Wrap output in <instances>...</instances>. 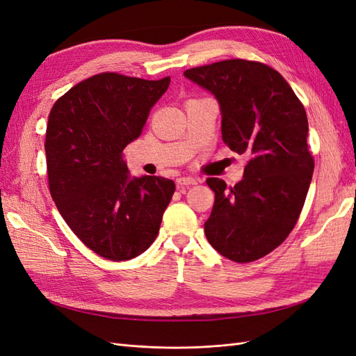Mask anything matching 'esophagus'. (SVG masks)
Instances as JSON below:
<instances>
[{"label": "esophagus", "mask_w": 356, "mask_h": 356, "mask_svg": "<svg viewBox=\"0 0 356 356\" xmlns=\"http://www.w3.org/2000/svg\"><path fill=\"white\" fill-rule=\"evenodd\" d=\"M193 184H197V179L196 178L181 177V178L177 179V186L178 187H186V186H193Z\"/></svg>", "instance_id": "1"}]
</instances>
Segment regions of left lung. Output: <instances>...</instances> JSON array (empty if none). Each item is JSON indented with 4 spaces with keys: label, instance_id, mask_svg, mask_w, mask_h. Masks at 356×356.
I'll return each instance as SVG.
<instances>
[{
    "label": "left lung",
    "instance_id": "left-lung-1",
    "mask_svg": "<svg viewBox=\"0 0 356 356\" xmlns=\"http://www.w3.org/2000/svg\"><path fill=\"white\" fill-rule=\"evenodd\" d=\"M184 75L217 98L222 141L248 157L234 187L207 179L215 202L204 234L229 260L255 261L288 238L303 209L315 168L306 110L282 75L261 62L229 59Z\"/></svg>",
    "mask_w": 356,
    "mask_h": 356
}]
</instances>
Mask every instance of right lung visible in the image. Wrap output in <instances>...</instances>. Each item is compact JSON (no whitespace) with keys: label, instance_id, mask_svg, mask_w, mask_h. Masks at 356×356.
<instances>
[{"label":"right lung","instance_id":"right-lung-1","mask_svg":"<svg viewBox=\"0 0 356 356\" xmlns=\"http://www.w3.org/2000/svg\"><path fill=\"white\" fill-rule=\"evenodd\" d=\"M169 83L102 72L75 84L49 114L51 199L75 236L106 260L126 261L148 250L175 191L172 179L131 178L123 159Z\"/></svg>","mask_w":356,"mask_h":356}]
</instances>
